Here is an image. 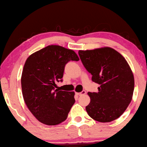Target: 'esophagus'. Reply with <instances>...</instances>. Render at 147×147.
I'll return each mask as SVG.
<instances>
[{"label":"esophagus","instance_id":"34e87169","mask_svg":"<svg viewBox=\"0 0 147 147\" xmlns=\"http://www.w3.org/2000/svg\"><path fill=\"white\" fill-rule=\"evenodd\" d=\"M86 92H85V90H82L81 92H76V94L78 96H82V95H84L85 94Z\"/></svg>","mask_w":147,"mask_h":147}]
</instances>
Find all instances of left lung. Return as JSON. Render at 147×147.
<instances>
[{"label":"left lung","mask_w":147,"mask_h":147,"mask_svg":"<svg viewBox=\"0 0 147 147\" xmlns=\"http://www.w3.org/2000/svg\"><path fill=\"white\" fill-rule=\"evenodd\" d=\"M83 65L100 85L98 92H88L90 102L85 109L99 122L115 120L126 110L134 89V75L123 56L111 47L79 51Z\"/></svg>","instance_id":"1"}]
</instances>
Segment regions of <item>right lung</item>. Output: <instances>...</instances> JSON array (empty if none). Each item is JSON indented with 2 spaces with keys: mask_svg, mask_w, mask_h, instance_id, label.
I'll list each match as a JSON object with an SVG mask.
<instances>
[{
  "mask_svg": "<svg viewBox=\"0 0 147 147\" xmlns=\"http://www.w3.org/2000/svg\"><path fill=\"white\" fill-rule=\"evenodd\" d=\"M78 61L73 50L51 45L38 51L26 60L21 85L24 100L29 110L39 121L56 125L67 118L75 102L74 92L55 89L62 82L65 65Z\"/></svg>",
  "mask_w": 147,
  "mask_h": 147,
  "instance_id": "add662e5",
  "label": "right lung"
}]
</instances>
